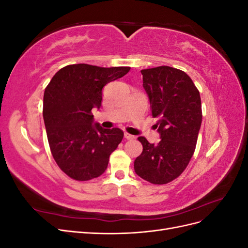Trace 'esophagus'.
<instances>
[{"label":"esophagus","instance_id":"esophagus-1","mask_svg":"<svg viewBox=\"0 0 248 248\" xmlns=\"http://www.w3.org/2000/svg\"><path fill=\"white\" fill-rule=\"evenodd\" d=\"M124 137H125V139H127V140H134V139H136V137L132 136V134H130V133H128V132H125V133H124Z\"/></svg>","mask_w":248,"mask_h":248}]
</instances>
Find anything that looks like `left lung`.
I'll use <instances>...</instances> for the list:
<instances>
[{
    "mask_svg": "<svg viewBox=\"0 0 248 248\" xmlns=\"http://www.w3.org/2000/svg\"><path fill=\"white\" fill-rule=\"evenodd\" d=\"M140 72L161 140L154 145L144 137L138 139L142 152L134 160V170L150 183L167 184L182 174L196 150L202 124L201 96L182 70L159 66Z\"/></svg>",
    "mask_w": 248,
    "mask_h": 248,
    "instance_id": "left-lung-1",
    "label": "left lung"
}]
</instances>
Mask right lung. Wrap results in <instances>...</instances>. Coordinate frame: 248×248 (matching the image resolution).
<instances>
[{
    "mask_svg": "<svg viewBox=\"0 0 248 248\" xmlns=\"http://www.w3.org/2000/svg\"><path fill=\"white\" fill-rule=\"evenodd\" d=\"M129 70L130 67L68 65L46 88L43 120L49 148L59 168L70 178L88 181L106 171L109 155L124 133L95 123L92 108L101 107L102 88Z\"/></svg>",
    "mask_w": 248,
    "mask_h": 248,
    "instance_id": "add662e5",
    "label": "right lung"
}]
</instances>
